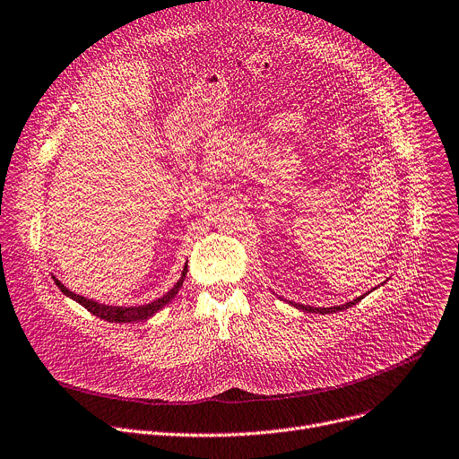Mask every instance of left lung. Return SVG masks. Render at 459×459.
Listing matches in <instances>:
<instances>
[{
  "instance_id": "1",
  "label": "left lung",
  "mask_w": 459,
  "mask_h": 459,
  "mask_svg": "<svg viewBox=\"0 0 459 459\" xmlns=\"http://www.w3.org/2000/svg\"><path fill=\"white\" fill-rule=\"evenodd\" d=\"M365 295L368 293H363V295H359V297H356L354 300H351V302H345V304H342V307H330V308H314V307H304V304H299V302H290L291 307H295V308H299V310H302V312H308V314H335V312H342V310H347V308H351V307H354L356 302H359Z\"/></svg>"
}]
</instances>
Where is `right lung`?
I'll return each mask as SVG.
<instances>
[{
	"label": "right lung",
	"mask_w": 459,
	"mask_h": 459,
	"mask_svg": "<svg viewBox=\"0 0 459 459\" xmlns=\"http://www.w3.org/2000/svg\"><path fill=\"white\" fill-rule=\"evenodd\" d=\"M186 273H188V262H186L185 269H182L180 279L177 281V284L166 295H162L160 299L152 300V302L140 304V307H114V304H103V302H98L94 299L77 295V293L70 291L63 282L56 281L55 277H51V279L55 281V284L60 291H63L66 297L74 299L75 302H79L81 307H84L90 314H94L96 317H100L103 321H108V323H136V321H147L149 317H152L157 312H160L164 307H168V304L178 293V290L182 288V282H185V279H186Z\"/></svg>",
	"instance_id": "right-lung-1"
}]
</instances>
